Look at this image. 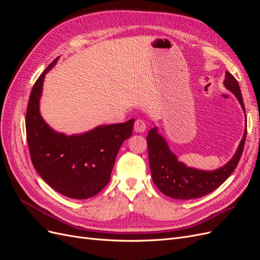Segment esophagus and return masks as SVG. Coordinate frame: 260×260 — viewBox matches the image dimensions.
<instances>
[{
  "label": "esophagus",
  "mask_w": 260,
  "mask_h": 260,
  "mask_svg": "<svg viewBox=\"0 0 260 260\" xmlns=\"http://www.w3.org/2000/svg\"><path fill=\"white\" fill-rule=\"evenodd\" d=\"M146 129V124L142 119H137L135 122V131L136 132H144Z\"/></svg>",
  "instance_id": "obj_1"
}]
</instances>
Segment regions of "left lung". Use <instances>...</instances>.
Instances as JSON below:
<instances>
[{
    "mask_svg": "<svg viewBox=\"0 0 260 260\" xmlns=\"http://www.w3.org/2000/svg\"><path fill=\"white\" fill-rule=\"evenodd\" d=\"M224 85L234 93L245 111L240 85L229 72L225 73ZM246 133L247 130L244 132L238 151L229 162L214 171H203L188 168L178 161L177 157L170 152L166 141L157 133V129H151L146 141L149 168L155 185L162 194L176 200L199 199L215 191L237 168L245 144Z\"/></svg>",
    "mask_w": 260,
    "mask_h": 260,
    "instance_id": "obj_1",
    "label": "left lung"
}]
</instances>
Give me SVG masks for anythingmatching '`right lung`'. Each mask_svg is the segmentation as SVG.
Masks as SVG:
<instances>
[{"mask_svg":"<svg viewBox=\"0 0 260 260\" xmlns=\"http://www.w3.org/2000/svg\"><path fill=\"white\" fill-rule=\"evenodd\" d=\"M36 81L26 113V135L31 161L40 177L55 191L70 199L85 200L100 193L111 180L118 151L131 137L135 119L100 125L80 136L53 131L39 112L45 74Z\"/></svg>","mask_w":260,"mask_h":260,"instance_id":"1","label":"right lung"}]
</instances>
